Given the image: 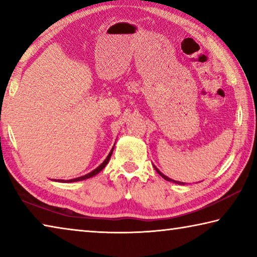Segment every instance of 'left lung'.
<instances>
[{
    "label": "left lung",
    "mask_w": 257,
    "mask_h": 257,
    "mask_svg": "<svg viewBox=\"0 0 257 257\" xmlns=\"http://www.w3.org/2000/svg\"><path fill=\"white\" fill-rule=\"evenodd\" d=\"M155 170H156V171H158V172H159V175H160L161 177H162V178H164V179H165V180H167V181H172V182H176V184H179V185L181 184V185H184V182L175 181V180H172V179H170V178H168L167 176H164V175H163V173H162V172H160V170H158V169H156V168H155Z\"/></svg>",
    "instance_id": "1"
}]
</instances>
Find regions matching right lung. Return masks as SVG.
I'll use <instances>...</instances> for the list:
<instances>
[{"label": "right lung", "mask_w": 257, "mask_h": 257, "mask_svg": "<svg viewBox=\"0 0 257 257\" xmlns=\"http://www.w3.org/2000/svg\"><path fill=\"white\" fill-rule=\"evenodd\" d=\"M113 149H114V147H113ZM113 149L111 150V152L110 153H108V155H107V158L104 160V162L99 165V167H97L96 169H95V170H93L92 172H89V173H87V175H85V176H82V177H79V178H75V179H71V180H59V181H64V182H75V181H80V180H85V179H88V178H90V177H93V176H95V175H97V173L99 172V171H102L104 168H105V165L107 164V162H108V160H110V158H111V155H112V152H113Z\"/></svg>", "instance_id": "right-lung-1"}]
</instances>
